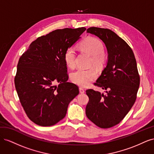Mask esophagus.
Here are the masks:
<instances>
[{
    "label": "esophagus",
    "mask_w": 154,
    "mask_h": 154,
    "mask_svg": "<svg viewBox=\"0 0 154 154\" xmlns=\"http://www.w3.org/2000/svg\"><path fill=\"white\" fill-rule=\"evenodd\" d=\"M79 91H80V92L81 93V94H83V93L85 92L84 89H83V88H82V87H80V88H79Z\"/></svg>",
    "instance_id": "esophagus-1"
}]
</instances>
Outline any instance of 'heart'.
I'll return each mask as SVG.
<instances>
[{
	"label": "heart",
	"mask_w": 154,
	"mask_h": 154,
	"mask_svg": "<svg viewBox=\"0 0 154 154\" xmlns=\"http://www.w3.org/2000/svg\"><path fill=\"white\" fill-rule=\"evenodd\" d=\"M81 49L90 54L91 64L96 67H101L105 63L106 57L104 53V46L103 43L96 38L88 37L83 40L80 45ZM76 52L72 48L67 49L64 54V60L66 64L70 67H73L75 65ZM97 72L94 69H78L71 74V80L76 84L85 87L94 80Z\"/></svg>",
	"instance_id": "heart-1"
}]
</instances>
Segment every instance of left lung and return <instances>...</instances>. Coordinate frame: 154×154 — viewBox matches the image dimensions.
I'll return each instance as SVG.
<instances>
[{"label": "left lung", "mask_w": 154, "mask_h": 154, "mask_svg": "<svg viewBox=\"0 0 154 154\" xmlns=\"http://www.w3.org/2000/svg\"><path fill=\"white\" fill-rule=\"evenodd\" d=\"M87 32L103 42L108 53L106 66L94 85L106 90V94L88 89L87 118L97 127L108 128L119 123L136 100L140 78L132 49L109 29L91 27Z\"/></svg>", "instance_id": "1"}]
</instances>
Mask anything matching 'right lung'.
<instances>
[{"label": "right lung", "mask_w": 154, "mask_h": 154, "mask_svg": "<svg viewBox=\"0 0 154 154\" xmlns=\"http://www.w3.org/2000/svg\"><path fill=\"white\" fill-rule=\"evenodd\" d=\"M85 30L65 28L38 37L18 60L15 88L27 117L36 125L49 127L59 122L79 94L78 86L67 82L64 54Z\"/></svg>", "instance_id": "add662e5"}]
</instances>
